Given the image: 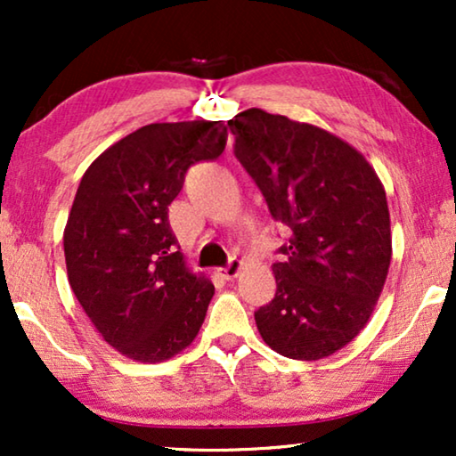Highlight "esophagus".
Instances as JSON below:
<instances>
[{
	"label": "esophagus",
	"mask_w": 456,
	"mask_h": 456,
	"mask_svg": "<svg viewBox=\"0 0 456 456\" xmlns=\"http://www.w3.org/2000/svg\"><path fill=\"white\" fill-rule=\"evenodd\" d=\"M240 270H242V261L240 259H230V264L220 270V276L226 278V280H234L240 273Z\"/></svg>",
	"instance_id": "obj_1"
}]
</instances>
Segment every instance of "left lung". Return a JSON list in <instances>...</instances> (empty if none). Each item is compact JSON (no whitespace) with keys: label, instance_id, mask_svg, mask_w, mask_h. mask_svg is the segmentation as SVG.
I'll return each mask as SVG.
<instances>
[{"label":"left lung","instance_id":"left-lung-1","mask_svg":"<svg viewBox=\"0 0 456 456\" xmlns=\"http://www.w3.org/2000/svg\"><path fill=\"white\" fill-rule=\"evenodd\" d=\"M234 153L290 228L272 265L276 297L255 314L261 338L289 359L317 361L365 328L392 259L382 180L328 130L251 108L228 120Z\"/></svg>","mask_w":456,"mask_h":456}]
</instances>
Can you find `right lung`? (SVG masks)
Masks as SVG:
<instances>
[{"mask_svg":"<svg viewBox=\"0 0 456 456\" xmlns=\"http://www.w3.org/2000/svg\"><path fill=\"white\" fill-rule=\"evenodd\" d=\"M220 122L147 124L86 167L64 228L68 282L102 338L161 363L197 338L214 284L176 251L167 205L192 164L217 159Z\"/></svg>","mask_w":456,"mask_h":456,"instance_id":"1","label":"right lung"}]
</instances>
